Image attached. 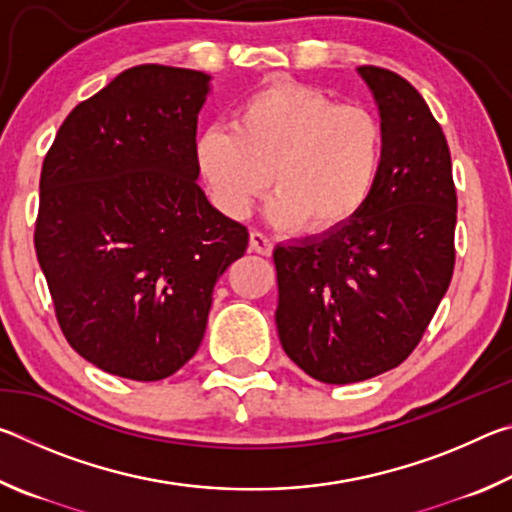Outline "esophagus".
Returning a JSON list of instances; mask_svg holds the SVG:
<instances>
[{
    "label": "esophagus",
    "mask_w": 512,
    "mask_h": 512,
    "mask_svg": "<svg viewBox=\"0 0 512 512\" xmlns=\"http://www.w3.org/2000/svg\"><path fill=\"white\" fill-rule=\"evenodd\" d=\"M250 250L257 255L268 257L273 253V241H271V237H266L264 232L255 230V232H250Z\"/></svg>",
    "instance_id": "34e87169"
}]
</instances>
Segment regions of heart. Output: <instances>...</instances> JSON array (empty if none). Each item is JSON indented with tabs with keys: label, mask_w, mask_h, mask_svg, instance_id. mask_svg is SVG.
<instances>
[{
	"label": "heart",
	"mask_w": 512,
	"mask_h": 512,
	"mask_svg": "<svg viewBox=\"0 0 512 512\" xmlns=\"http://www.w3.org/2000/svg\"><path fill=\"white\" fill-rule=\"evenodd\" d=\"M384 149V126L372 110L339 106L311 85L273 83L239 103L232 126L198 135L194 158L230 219H246L273 183L266 214L275 225L332 232L368 205Z\"/></svg>",
	"instance_id": "1"
}]
</instances>
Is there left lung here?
<instances>
[{"mask_svg": "<svg viewBox=\"0 0 512 512\" xmlns=\"http://www.w3.org/2000/svg\"><path fill=\"white\" fill-rule=\"evenodd\" d=\"M386 135L368 205L343 228L277 244L275 323L289 359L325 384L397 368L454 273L456 189L443 128L413 85L363 65Z\"/></svg>", "mask_w": 512, "mask_h": 512, "instance_id": "left-lung-1", "label": "left lung"}]
</instances>
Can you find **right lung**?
Here are the masks:
<instances>
[{
	"label": "right lung",
	"mask_w": 512,
	"mask_h": 512,
	"mask_svg": "<svg viewBox=\"0 0 512 512\" xmlns=\"http://www.w3.org/2000/svg\"><path fill=\"white\" fill-rule=\"evenodd\" d=\"M210 76L137 65L69 112L40 173L36 255L58 325L110 375L158 381L194 357L214 284L248 248L194 158Z\"/></svg>",
	"instance_id": "right-lung-1"
}]
</instances>
